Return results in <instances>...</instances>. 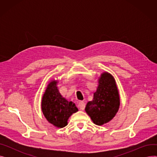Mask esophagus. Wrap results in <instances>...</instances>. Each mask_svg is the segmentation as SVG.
Listing matches in <instances>:
<instances>
[{
    "label": "esophagus",
    "instance_id": "obj_1",
    "mask_svg": "<svg viewBox=\"0 0 157 157\" xmlns=\"http://www.w3.org/2000/svg\"><path fill=\"white\" fill-rule=\"evenodd\" d=\"M78 108L81 109V110H84L85 108V104L84 102L81 101L78 103Z\"/></svg>",
    "mask_w": 157,
    "mask_h": 157
}]
</instances>
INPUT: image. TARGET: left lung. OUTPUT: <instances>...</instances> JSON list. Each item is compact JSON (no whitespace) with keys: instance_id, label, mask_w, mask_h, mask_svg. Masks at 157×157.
Returning a JSON list of instances; mask_svg holds the SVG:
<instances>
[{"instance_id":"8db88e82","label":"left lung","mask_w":157,"mask_h":157,"mask_svg":"<svg viewBox=\"0 0 157 157\" xmlns=\"http://www.w3.org/2000/svg\"><path fill=\"white\" fill-rule=\"evenodd\" d=\"M120 106V97L114 79L108 72L101 74L94 99L85 111L95 124L102 125L113 118Z\"/></svg>"}]
</instances>
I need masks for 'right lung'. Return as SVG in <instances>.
Returning <instances> with one entry per match:
<instances>
[{
    "instance_id": "1",
    "label": "right lung",
    "mask_w": 157,
    "mask_h": 157,
    "mask_svg": "<svg viewBox=\"0 0 157 157\" xmlns=\"http://www.w3.org/2000/svg\"><path fill=\"white\" fill-rule=\"evenodd\" d=\"M41 108L47 120L60 128L67 125L69 118L78 111L74 103L67 101L60 95L55 81L48 85L42 98Z\"/></svg>"
}]
</instances>
